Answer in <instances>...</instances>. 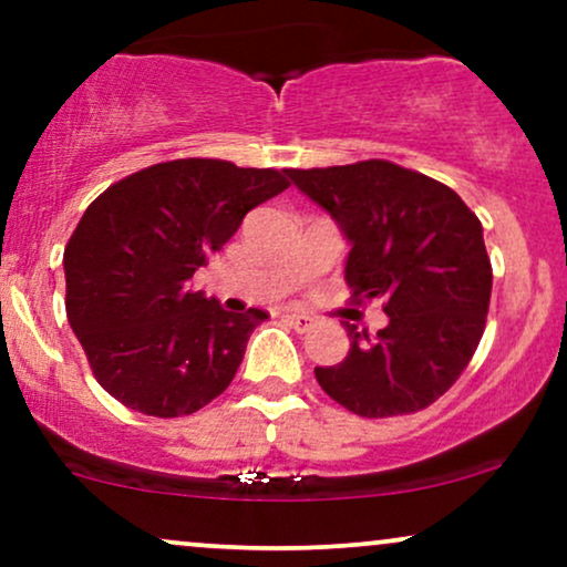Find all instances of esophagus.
<instances>
[{
	"mask_svg": "<svg viewBox=\"0 0 567 567\" xmlns=\"http://www.w3.org/2000/svg\"><path fill=\"white\" fill-rule=\"evenodd\" d=\"M285 320H288L296 330H301V333H306V330L315 324V317L306 315V311H288V315H285Z\"/></svg>",
	"mask_w": 567,
	"mask_h": 567,
	"instance_id": "34e87169",
	"label": "esophagus"
}]
</instances>
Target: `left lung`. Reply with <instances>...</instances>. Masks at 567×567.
Here are the masks:
<instances>
[{"mask_svg":"<svg viewBox=\"0 0 567 567\" xmlns=\"http://www.w3.org/2000/svg\"><path fill=\"white\" fill-rule=\"evenodd\" d=\"M285 173L351 245V296L381 298L389 317L375 336L347 322L349 354L315 368L324 394L362 419L429 408L483 338L493 288L483 224L453 188L386 159Z\"/></svg>","mask_w":567,"mask_h":567,"instance_id":"8db88e82","label":"left lung"}]
</instances>
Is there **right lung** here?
<instances>
[{
    "label": "right lung",
    "instance_id": "right-lung-1",
    "mask_svg": "<svg viewBox=\"0 0 567 567\" xmlns=\"http://www.w3.org/2000/svg\"><path fill=\"white\" fill-rule=\"evenodd\" d=\"M285 171L173 159L127 175L84 210L66 252V315L97 383L157 419L197 413L226 392L266 311H226L192 277Z\"/></svg>",
    "mask_w": 567,
    "mask_h": 567
}]
</instances>
